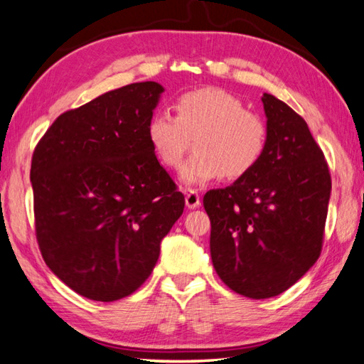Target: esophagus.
<instances>
[{
  "label": "esophagus",
  "mask_w": 364,
  "mask_h": 364,
  "mask_svg": "<svg viewBox=\"0 0 364 364\" xmlns=\"http://www.w3.org/2000/svg\"><path fill=\"white\" fill-rule=\"evenodd\" d=\"M186 205L190 208V210H195V208H198L201 205V196L196 190H192V188L187 190Z\"/></svg>",
  "instance_id": "1"
}]
</instances>
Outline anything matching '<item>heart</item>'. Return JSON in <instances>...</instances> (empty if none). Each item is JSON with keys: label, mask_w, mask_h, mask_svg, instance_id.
Wrapping results in <instances>:
<instances>
[{"label": "heart", "mask_w": 364, "mask_h": 364, "mask_svg": "<svg viewBox=\"0 0 364 364\" xmlns=\"http://www.w3.org/2000/svg\"><path fill=\"white\" fill-rule=\"evenodd\" d=\"M176 116L153 112L146 140L164 168L177 169L195 140L196 153L181 171L188 186L245 177L261 163L269 143L263 116L245 109L243 101L223 88H200L174 101Z\"/></svg>", "instance_id": "b5f03b06"}]
</instances>
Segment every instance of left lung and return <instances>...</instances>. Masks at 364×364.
Wrapping results in <instances>:
<instances>
[{
  "label": "left lung",
  "mask_w": 364,
  "mask_h": 364,
  "mask_svg": "<svg viewBox=\"0 0 364 364\" xmlns=\"http://www.w3.org/2000/svg\"><path fill=\"white\" fill-rule=\"evenodd\" d=\"M261 100L269 127L263 159L203 198L214 269L230 290L255 300L282 294L316 263L332 187L305 119L269 93Z\"/></svg>",
  "instance_id": "left-lung-1"
}]
</instances>
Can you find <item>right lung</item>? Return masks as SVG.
<instances>
[{
  "label": "right lung",
  "instance_id": "add662e5",
  "mask_svg": "<svg viewBox=\"0 0 364 364\" xmlns=\"http://www.w3.org/2000/svg\"><path fill=\"white\" fill-rule=\"evenodd\" d=\"M164 88L139 82L63 112L33 150L35 235L77 294L114 301L140 287L186 198L158 163L146 124Z\"/></svg>",
  "mask_w": 364,
  "mask_h": 364
}]
</instances>
